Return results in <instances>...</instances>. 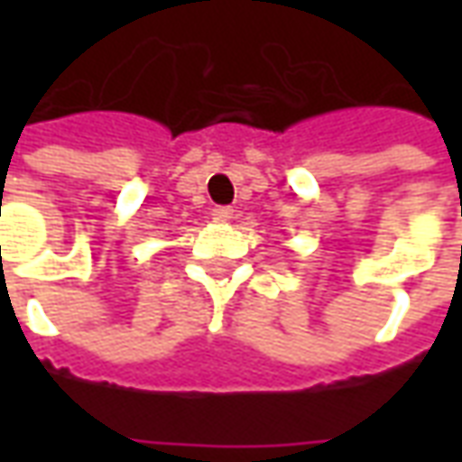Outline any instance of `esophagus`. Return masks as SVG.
I'll list each match as a JSON object with an SVG mask.
<instances>
[{"mask_svg": "<svg viewBox=\"0 0 462 462\" xmlns=\"http://www.w3.org/2000/svg\"><path fill=\"white\" fill-rule=\"evenodd\" d=\"M232 217V208H212V220L227 222Z\"/></svg>", "mask_w": 462, "mask_h": 462, "instance_id": "obj_1", "label": "esophagus"}]
</instances>
